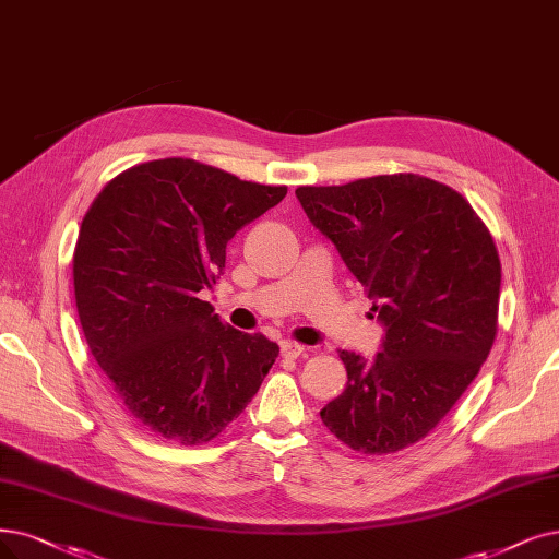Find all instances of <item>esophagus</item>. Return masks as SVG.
<instances>
[{
  "mask_svg": "<svg viewBox=\"0 0 559 559\" xmlns=\"http://www.w3.org/2000/svg\"><path fill=\"white\" fill-rule=\"evenodd\" d=\"M280 350H282V355H284V357H288V360H296V357H300V355L305 353V346H300L298 342L286 340V342H282Z\"/></svg>",
  "mask_w": 559,
  "mask_h": 559,
  "instance_id": "1",
  "label": "esophagus"
}]
</instances>
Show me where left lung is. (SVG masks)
<instances>
[{"instance_id": "obj_1", "label": "left lung", "mask_w": 559, "mask_h": 559, "mask_svg": "<svg viewBox=\"0 0 559 559\" xmlns=\"http://www.w3.org/2000/svg\"><path fill=\"white\" fill-rule=\"evenodd\" d=\"M296 197L385 325L371 362L340 353L348 383L321 419L355 452L406 450L452 411L493 348L502 280L493 236L456 190L408 171L300 186Z\"/></svg>"}]
</instances>
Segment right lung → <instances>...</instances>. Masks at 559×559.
I'll use <instances>...</instances> for the list:
<instances>
[{
  "label": "right lung",
  "mask_w": 559,
  "mask_h": 559,
  "mask_svg": "<svg viewBox=\"0 0 559 559\" xmlns=\"http://www.w3.org/2000/svg\"><path fill=\"white\" fill-rule=\"evenodd\" d=\"M284 194L165 158L111 178L82 219L73 284L84 340L126 411L165 440L219 436L275 365V342L222 323L199 292L236 231Z\"/></svg>",
  "instance_id": "obj_1"
}]
</instances>
